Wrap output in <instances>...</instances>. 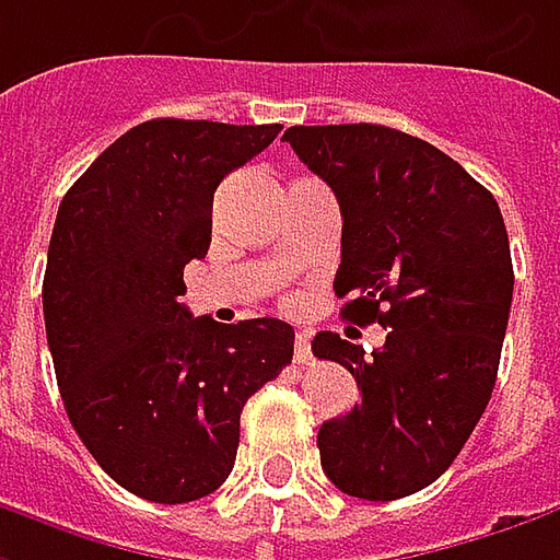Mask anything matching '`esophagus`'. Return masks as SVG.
Wrapping results in <instances>:
<instances>
[{"label":"esophagus","mask_w":560,"mask_h":560,"mask_svg":"<svg viewBox=\"0 0 560 560\" xmlns=\"http://www.w3.org/2000/svg\"><path fill=\"white\" fill-rule=\"evenodd\" d=\"M310 360H313L310 335H306V331H298V338H294V363H298V366H306Z\"/></svg>","instance_id":"34e87169"}]
</instances>
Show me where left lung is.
<instances>
[{
  "mask_svg": "<svg viewBox=\"0 0 560 560\" xmlns=\"http://www.w3.org/2000/svg\"><path fill=\"white\" fill-rule=\"evenodd\" d=\"M281 140L338 197L341 316L388 326L373 353L313 338L360 388L316 435L323 470L353 499L413 495L448 470L495 388L514 294L501 209L442 150L385 125H294Z\"/></svg>",
  "mask_w": 560,
  "mask_h": 560,
  "instance_id": "left-lung-1",
  "label": "left lung"
}]
</instances>
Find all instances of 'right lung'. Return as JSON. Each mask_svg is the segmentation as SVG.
I'll list each match as a JSON object with an SVG mask.
<instances>
[{
    "label": "right lung",
    "mask_w": 560,
    "mask_h": 560,
    "mask_svg": "<svg viewBox=\"0 0 560 560\" xmlns=\"http://www.w3.org/2000/svg\"><path fill=\"white\" fill-rule=\"evenodd\" d=\"M281 125L153 118L61 197L43 319L68 420L128 492L184 504L234 467L241 410L294 357L281 319H194L184 266L209 250L219 182Z\"/></svg>",
    "instance_id": "add662e5"
}]
</instances>
